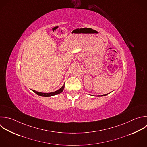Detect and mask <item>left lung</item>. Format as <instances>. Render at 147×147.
<instances>
[{"instance_id":"8db88e82","label":"left lung","mask_w":147,"mask_h":147,"mask_svg":"<svg viewBox=\"0 0 147 147\" xmlns=\"http://www.w3.org/2000/svg\"><path fill=\"white\" fill-rule=\"evenodd\" d=\"M109 94H105V95H98V96H105V95H108Z\"/></svg>"}]
</instances>
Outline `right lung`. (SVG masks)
<instances>
[{
    "mask_svg": "<svg viewBox=\"0 0 147 147\" xmlns=\"http://www.w3.org/2000/svg\"><path fill=\"white\" fill-rule=\"evenodd\" d=\"M64 84H65V83H64ZM64 84L60 89H59L58 90H57V91H55V92H52L44 93V92H38V91H36L33 90H32L34 92H35L36 94H37L38 95H39V96H44V97H50V96H54V95L59 94H60L61 92H62L63 91L64 89Z\"/></svg>",
    "mask_w": 147,
    "mask_h": 147,
    "instance_id": "add662e5",
    "label": "right lung"
}]
</instances>
